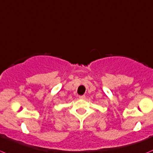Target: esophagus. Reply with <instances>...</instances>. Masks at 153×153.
I'll use <instances>...</instances> for the list:
<instances>
[{"mask_svg": "<svg viewBox=\"0 0 153 153\" xmlns=\"http://www.w3.org/2000/svg\"><path fill=\"white\" fill-rule=\"evenodd\" d=\"M79 98L80 100H84L85 99V95H82V96L79 97Z\"/></svg>", "mask_w": 153, "mask_h": 153, "instance_id": "obj_1", "label": "esophagus"}]
</instances>
